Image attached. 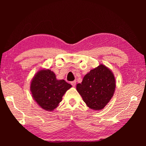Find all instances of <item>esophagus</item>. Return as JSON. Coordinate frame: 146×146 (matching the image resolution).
Here are the masks:
<instances>
[{
    "instance_id": "1",
    "label": "esophagus",
    "mask_w": 146,
    "mask_h": 146,
    "mask_svg": "<svg viewBox=\"0 0 146 146\" xmlns=\"http://www.w3.org/2000/svg\"><path fill=\"white\" fill-rule=\"evenodd\" d=\"M70 84H71L72 86L74 87L75 86H76V81H72V82H70Z\"/></svg>"
}]
</instances>
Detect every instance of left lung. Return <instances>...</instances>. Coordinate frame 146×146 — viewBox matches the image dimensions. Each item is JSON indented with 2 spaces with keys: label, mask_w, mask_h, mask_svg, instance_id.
<instances>
[{
  "label": "left lung",
  "mask_w": 146,
  "mask_h": 146,
  "mask_svg": "<svg viewBox=\"0 0 146 146\" xmlns=\"http://www.w3.org/2000/svg\"><path fill=\"white\" fill-rule=\"evenodd\" d=\"M116 82L114 74L107 66L100 64L91 69L78 83L77 91L86 105L94 110H102L114 95Z\"/></svg>",
  "instance_id": "1"
}]
</instances>
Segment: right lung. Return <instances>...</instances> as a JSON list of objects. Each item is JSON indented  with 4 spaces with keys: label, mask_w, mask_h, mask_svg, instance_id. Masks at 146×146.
Instances as JSON below:
<instances>
[{
    "label": "right lung",
    "mask_w": 146,
    "mask_h": 146,
    "mask_svg": "<svg viewBox=\"0 0 146 146\" xmlns=\"http://www.w3.org/2000/svg\"><path fill=\"white\" fill-rule=\"evenodd\" d=\"M72 85L64 80H57L50 69H41L35 75L30 84L33 99L43 110L54 111L62 100L65 92Z\"/></svg>",
    "instance_id": "right-lung-1"
}]
</instances>
